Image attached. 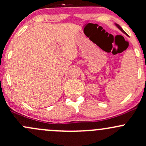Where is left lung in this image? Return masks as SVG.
Masks as SVG:
<instances>
[{
  "mask_svg": "<svg viewBox=\"0 0 146 146\" xmlns=\"http://www.w3.org/2000/svg\"><path fill=\"white\" fill-rule=\"evenodd\" d=\"M115 27H117V28L118 29H119V30H120V31H122V33H125V34H126L125 31H124V30H123V29H122V28H121V27H120V26H119V25H118V24H115ZM126 35H127V34H126Z\"/></svg>",
  "mask_w": 146,
  "mask_h": 146,
  "instance_id": "obj_1",
  "label": "left lung"
}]
</instances>
